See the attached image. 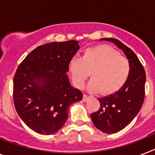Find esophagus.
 <instances>
[{
  "label": "esophagus",
  "instance_id": "34e87169",
  "mask_svg": "<svg viewBox=\"0 0 155 155\" xmlns=\"http://www.w3.org/2000/svg\"><path fill=\"white\" fill-rule=\"evenodd\" d=\"M88 99H89V96L84 94V95H83V101H84V102H87Z\"/></svg>",
  "mask_w": 155,
  "mask_h": 155
}]
</instances>
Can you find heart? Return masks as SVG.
Instances as JSON below:
<instances>
[{
  "label": "heart",
  "mask_w": 155,
  "mask_h": 155,
  "mask_svg": "<svg viewBox=\"0 0 155 155\" xmlns=\"http://www.w3.org/2000/svg\"><path fill=\"white\" fill-rule=\"evenodd\" d=\"M69 69L75 85L84 86L91 74L88 84L91 91L111 94L125 84L130 74V63L127 57L107 46L87 48L81 57L70 61Z\"/></svg>",
  "instance_id": "b5f03b06"
}]
</instances>
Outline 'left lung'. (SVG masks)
Here are the masks:
<instances>
[{"mask_svg": "<svg viewBox=\"0 0 155 155\" xmlns=\"http://www.w3.org/2000/svg\"><path fill=\"white\" fill-rule=\"evenodd\" d=\"M101 40L114 42L124 51L130 63V74L127 82L118 91L98 98L100 108L91 114L97 129L105 134H115L130 124L142 107L145 96L146 74L143 65L132 50L113 38Z\"/></svg>", "mask_w": 155, "mask_h": 155, "instance_id": "1", "label": "left lung"}]
</instances>
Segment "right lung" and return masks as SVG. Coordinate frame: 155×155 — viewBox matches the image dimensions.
I'll use <instances>...</instances> for the list:
<instances>
[{"mask_svg": "<svg viewBox=\"0 0 155 155\" xmlns=\"http://www.w3.org/2000/svg\"><path fill=\"white\" fill-rule=\"evenodd\" d=\"M79 48L76 40L47 43L35 48L18 67L14 104L20 118L35 132L55 134L68 120V107L83 98L67 75Z\"/></svg>", "mask_w": 155, "mask_h": 155, "instance_id": "right-lung-1", "label": "right lung"}]
</instances>
